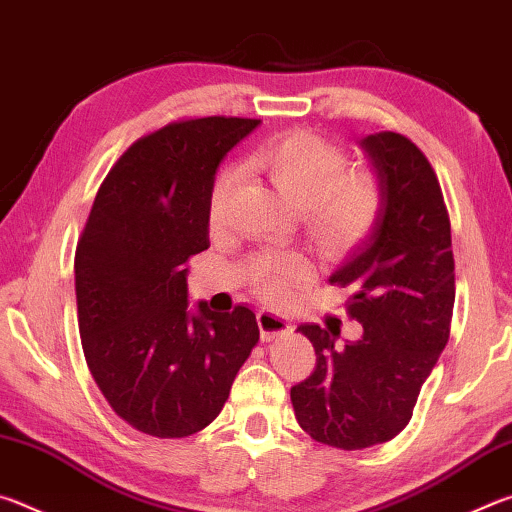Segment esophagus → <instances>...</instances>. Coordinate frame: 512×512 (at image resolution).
<instances>
[{"instance_id":"1","label":"esophagus","mask_w":512,"mask_h":512,"mask_svg":"<svg viewBox=\"0 0 512 512\" xmlns=\"http://www.w3.org/2000/svg\"><path fill=\"white\" fill-rule=\"evenodd\" d=\"M257 325H259V334H262V341H275L280 339V336L291 334L289 320L273 314V311H259Z\"/></svg>"}]
</instances>
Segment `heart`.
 I'll return each mask as SVG.
<instances>
[{"mask_svg":"<svg viewBox=\"0 0 512 512\" xmlns=\"http://www.w3.org/2000/svg\"><path fill=\"white\" fill-rule=\"evenodd\" d=\"M248 164L300 207L307 230L329 250L350 248L377 223L381 212V183L370 169H345L348 158L339 144L311 131H293L259 144ZM241 171L225 167L210 194V223L221 225ZM309 273L307 259L298 253L264 255L253 264L257 293L271 302L291 296Z\"/></svg>","mask_w":512,"mask_h":512,"instance_id":"obj_1","label":"heart"}]
</instances>
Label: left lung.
Returning <instances> with one entry per match:
<instances>
[{
  "label": "left lung",
  "instance_id": "8db88e82",
  "mask_svg": "<svg viewBox=\"0 0 512 512\" xmlns=\"http://www.w3.org/2000/svg\"><path fill=\"white\" fill-rule=\"evenodd\" d=\"M359 144L381 183V212L329 284L350 289L348 314L363 336L336 345V332L300 325L316 370L291 388L300 427L348 452L386 443L409 424L449 341L456 298L452 228L436 171L400 133Z\"/></svg>",
  "mask_w": 512,
  "mask_h": 512
}]
</instances>
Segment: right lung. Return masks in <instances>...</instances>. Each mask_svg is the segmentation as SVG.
<instances>
[{"label": "right lung", "mask_w": 512, "mask_h": 512, "mask_svg": "<svg viewBox=\"0 0 512 512\" xmlns=\"http://www.w3.org/2000/svg\"><path fill=\"white\" fill-rule=\"evenodd\" d=\"M259 119L171 121L137 140L103 180L76 246L88 368L121 420L185 438L221 413L259 341L255 314L187 300V262L210 248L216 169Z\"/></svg>", "instance_id": "right-lung-1"}]
</instances>
